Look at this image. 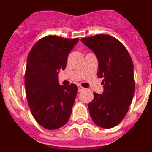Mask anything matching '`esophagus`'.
I'll list each match as a JSON object with an SVG mask.
<instances>
[{
  "instance_id": "obj_1",
  "label": "esophagus",
  "mask_w": 152,
  "mask_h": 152,
  "mask_svg": "<svg viewBox=\"0 0 152 152\" xmlns=\"http://www.w3.org/2000/svg\"><path fill=\"white\" fill-rule=\"evenodd\" d=\"M77 88H78V91H79V92H80V91H84V88H83L82 86H80V85L77 86Z\"/></svg>"
}]
</instances>
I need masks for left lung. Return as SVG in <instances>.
Returning <instances> with one entry per match:
<instances>
[{
  "label": "left lung",
  "instance_id": "8db88e82",
  "mask_svg": "<svg viewBox=\"0 0 152 152\" xmlns=\"http://www.w3.org/2000/svg\"><path fill=\"white\" fill-rule=\"evenodd\" d=\"M96 54L98 77L103 78V94L94 93L88 104L94 123L104 129L117 126L129 108L135 89L133 63L121 42L110 35L100 34L81 39Z\"/></svg>",
  "mask_w": 152,
  "mask_h": 152
}]
</instances>
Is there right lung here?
Here are the masks:
<instances>
[{"label":"right lung","mask_w":152,"mask_h":152,"mask_svg":"<svg viewBox=\"0 0 152 152\" xmlns=\"http://www.w3.org/2000/svg\"><path fill=\"white\" fill-rule=\"evenodd\" d=\"M78 39L47 36L29 52L25 72L26 97L36 121L47 129L61 128L72 114L77 92L76 84L59 85L58 71L66 67L68 56Z\"/></svg>","instance_id":"right-lung-1"}]
</instances>
